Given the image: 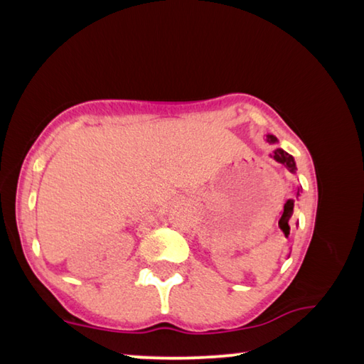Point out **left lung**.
<instances>
[{
  "mask_svg": "<svg viewBox=\"0 0 364 364\" xmlns=\"http://www.w3.org/2000/svg\"><path fill=\"white\" fill-rule=\"evenodd\" d=\"M267 141H268V143H276V141H278V139H276V136H273V134H268ZM271 157H273L276 162L286 165L287 170L292 171V173H295V170H297V167H295L294 157L291 156V154H287L286 151H282L281 147H278V149H276L273 154H271ZM297 196H300V191H297ZM287 204H291V207H289V213H292V210H294V200L292 202L289 200ZM284 212H286V207H284ZM287 230H289V225H287Z\"/></svg>",
  "mask_w": 364,
  "mask_h": 364,
  "instance_id": "8db88e82",
  "label": "left lung"
}]
</instances>
